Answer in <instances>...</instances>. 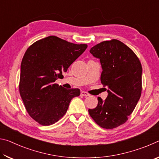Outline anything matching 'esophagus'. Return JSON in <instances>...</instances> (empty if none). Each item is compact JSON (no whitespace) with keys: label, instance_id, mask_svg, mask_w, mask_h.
<instances>
[{"label":"esophagus","instance_id":"1","mask_svg":"<svg viewBox=\"0 0 159 159\" xmlns=\"http://www.w3.org/2000/svg\"><path fill=\"white\" fill-rule=\"evenodd\" d=\"M80 95L86 98V97L89 96V94H88V93H86V92H84V91H81V92H80Z\"/></svg>","mask_w":159,"mask_h":159}]
</instances>
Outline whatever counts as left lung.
<instances>
[{"label":"left lung","instance_id":"8db88e82","mask_svg":"<svg viewBox=\"0 0 159 159\" xmlns=\"http://www.w3.org/2000/svg\"><path fill=\"white\" fill-rule=\"evenodd\" d=\"M90 52L100 61V80L108 88V96L104 101L99 97L98 106L88 112L100 127L113 129L127 121L140 98V61L130 48L116 39L97 44Z\"/></svg>","mask_w":159,"mask_h":159}]
</instances>
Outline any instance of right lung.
<instances>
[{
	"mask_svg": "<svg viewBox=\"0 0 159 159\" xmlns=\"http://www.w3.org/2000/svg\"><path fill=\"white\" fill-rule=\"evenodd\" d=\"M87 47L50 36L26 50L21 63L20 93L28 114L39 124L58 121L71 99L80 95L78 88L66 89L55 81L63 77V72Z\"/></svg>",
	"mask_w": 159,
	"mask_h": 159,
	"instance_id": "right-lung-1",
	"label": "right lung"
}]
</instances>
